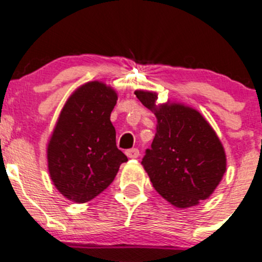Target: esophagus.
<instances>
[{
  "label": "esophagus",
  "instance_id": "obj_1",
  "mask_svg": "<svg viewBox=\"0 0 262 262\" xmlns=\"http://www.w3.org/2000/svg\"><path fill=\"white\" fill-rule=\"evenodd\" d=\"M125 154H127L129 159H137L138 156H139V150H138L137 148L129 149V150H127V151H125Z\"/></svg>",
  "mask_w": 262,
  "mask_h": 262
}]
</instances>
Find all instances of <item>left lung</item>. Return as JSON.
I'll use <instances>...</instances> for the list:
<instances>
[{"mask_svg": "<svg viewBox=\"0 0 262 262\" xmlns=\"http://www.w3.org/2000/svg\"><path fill=\"white\" fill-rule=\"evenodd\" d=\"M134 93L158 121L151 148L141 161L154 188L177 208L209 198L227 170V156L214 129L194 108L170 101L156 104V92Z\"/></svg>", "mask_w": 262, "mask_h": 262, "instance_id": "left-lung-1", "label": "left lung"}]
</instances>
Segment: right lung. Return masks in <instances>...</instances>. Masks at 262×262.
Here are the masks:
<instances>
[{"mask_svg": "<svg viewBox=\"0 0 262 262\" xmlns=\"http://www.w3.org/2000/svg\"><path fill=\"white\" fill-rule=\"evenodd\" d=\"M118 95L101 81L76 89L62 107L47 148L48 170L69 201L86 203L104 191L127 156L117 148L111 113Z\"/></svg>", "mask_w": 262, "mask_h": 262, "instance_id": "1", "label": "right lung"}]
</instances>
